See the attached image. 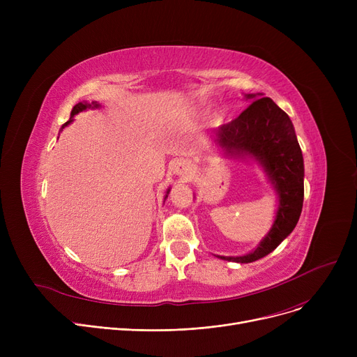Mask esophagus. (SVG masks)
I'll return each mask as SVG.
<instances>
[{"label": "esophagus", "mask_w": 357, "mask_h": 357, "mask_svg": "<svg viewBox=\"0 0 357 357\" xmlns=\"http://www.w3.org/2000/svg\"><path fill=\"white\" fill-rule=\"evenodd\" d=\"M174 167H175V174L185 176V175H188L191 171V163L188 160H178Z\"/></svg>", "instance_id": "esophagus-1"}]
</instances>
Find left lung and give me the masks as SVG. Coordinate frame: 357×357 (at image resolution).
Masks as SVG:
<instances>
[{
  "label": "left lung",
  "mask_w": 357,
  "mask_h": 357,
  "mask_svg": "<svg viewBox=\"0 0 357 357\" xmlns=\"http://www.w3.org/2000/svg\"><path fill=\"white\" fill-rule=\"evenodd\" d=\"M248 98L255 100L250 93ZM215 142L230 156H252L266 169L279 195V208L269 234L259 248L224 260L250 264L273 252L296 226L304 202V159L288 114L271 98L255 100L231 123L222 124Z\"/></svg>",
  "instance_id": "8db88e82"
}]
</instances>
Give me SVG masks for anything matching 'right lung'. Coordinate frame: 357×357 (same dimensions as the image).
Masks as SVG:
<instances>
[{
	"label": "right lung",
	"instance_id": "1",
	"mask_svg": "<svg viewBox=\"0 0 357 357\" xmlns=\"http://www.w3.org/2000/svg\"><path fill=\"white\" fill-rule=\"evenodd\" d=\"M88 107H93V108H97V107H100V104H97V102H92V104H86V102H78L77 105H75L73 108H72V111H70V119L61 127V131L72 121V119H73V116L75 114H78V112H81V111H84V109H86ZM167 194H169V191H167ZM167 197V195H166Z\"/></svg>",
	"mask_w": 357,
	"mask_h": 357
}]
</instances>
